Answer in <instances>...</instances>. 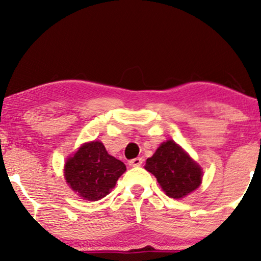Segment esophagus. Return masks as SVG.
Wrapping results in <instances>:
<instances>
[{
  "instance_id": "esophagus-1",
  "label": "esophagus",
  "mask_w": 261,
  "mask_h": 261,
  "mask_svg": "<svg viewBox=\"0 0 261 261\" xmlns=\"http://www.w3.org/2000/svg\"><path fill=\"white\" fill-rule=\"evenodd\" d=\"M128 164H129V166H133V167L134 166H140L142 164V159L141 158H134V159L129 160Z\"/></svg>"
}]
</instances>
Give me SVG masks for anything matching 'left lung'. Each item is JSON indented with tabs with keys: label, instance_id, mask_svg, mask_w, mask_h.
<instances>
[{
	"label": "left lung",
	"instance_id": "left-lung-1",
	"mask_svg": "<svg viewBox=\"0 0 261 261\" xmlns=\"http://www.w3.org/2000/svg\"><path fill=\"white\" fill-rule=\"evenodd\" d=\"M145 169L156 178L171 198H183L202 183V169L173 140L163 142L146 160Z\"/></svg>",
	"mask_w": 261,
	"mask_h": 261
}]
</instances>
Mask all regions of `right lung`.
I'll return each instance as SVG.
<instances>
[{
  "instance_id": "add662e5",
  "label": "right lung",
  "mask_w": 261,
  "mask_h": 261,
  "mask_svg": "<svg viewBox=\"0 0 261 261\" xmlns=\"http://www.w3.org/2000/svg\"><path fill=\"white\" fill-rule=\"evenodd\" d=\"M124 171L126 165L108 154L101 141H91L66 160L64 176L81 197L98 201L109 194Z\"/></svg>"
}]
</instances>
